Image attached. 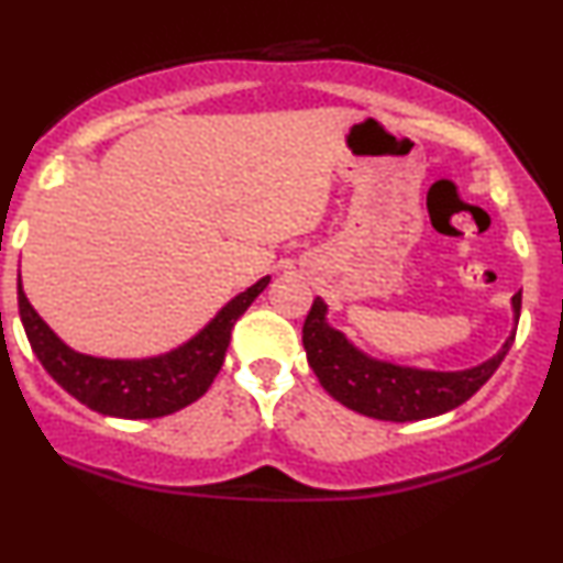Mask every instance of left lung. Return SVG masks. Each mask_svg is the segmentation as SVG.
<instances>
[{
  "mask_svg": "<svg viewBox=\"0 0 563 563\" xmlns=\"http://www.w3.org/2000/svg\"><path fill=\"white\" fill-rule=\"evenodd\" d=\"M519 311L521 294L514 296L517 322ZM324 314H328L324 301L314 299L303 320V349H307L309 367L335 401L358 415L385 419V422H417V419L445 415L470 401L490 380L514 343L511 335L496 356L487 358L479 367L462 372L398 367V364L369 358L351 346L343 333L330 328Z\"/></svg>",
  "mask_w": 563,
  "mask_h": 563,
  "instance_id": "8db88e82",
  "label": "left lung"
}]
</instances>
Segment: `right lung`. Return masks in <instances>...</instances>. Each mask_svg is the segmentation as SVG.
Returning <instances> with one entry per match:
<instances>
[{
	"label": "right lung",
	"mask_w": 563,
	"mask_h": 563,
	"mask_svg": "<svg viewBox=\"0 0 563 563\" xmlns=\"http://www.w3.org/2000/svg\"><path fill=\"white\" fill-rule=\"evenodd\" d=\"M262 277L235 296L199 335L180 349L154 358H97L65 346L36 314L18 283V309L33 354L73 398L107 417L157 419L194 404L209 390L225 362L230 330L267 288Z\"/></svg>",
	"instance_id": "1"
}]
</instances>
